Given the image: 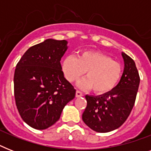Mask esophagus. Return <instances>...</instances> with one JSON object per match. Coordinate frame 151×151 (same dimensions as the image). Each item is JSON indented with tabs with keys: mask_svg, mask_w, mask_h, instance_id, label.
Here are the masks:
<instances>
[{
	"mask_svg": "<svg viewBox=\"0 0 151 151\" xmlns=\"http://www.w3.org/2000/svg\"><path fill=\"white\" fill-rule=\"evenodd\" d=\"M81 96H83L82 93H81L80 91H77V92H76V97H77V98H79V97Z\"/></svg>",
	"mask_w": 151,
	"mask_h": 151,
	"instance_id": "1",
	"label": "esophagus"
}]
</instances>
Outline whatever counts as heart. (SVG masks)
I'll return each instance as SVG.
<instances>
[{"label":"heart","mask_w":151,"mask_h":151,"mask_svg":"<svg viewBox=\"0 0 151 151\" xmlns=\"http://www.w3.org/2000/svg\"><path fill=\"white\" fill-rule=\"evenodd\" d=\"M62 70L69 81L78 80L86 71L88 78L80 81L81 88H92L97 94H106L114 89L122 74V65L100 52L83 51L76 58L66 57L62 63Z\"/></svg>","instance_id":"obj_1"}]
</instances>
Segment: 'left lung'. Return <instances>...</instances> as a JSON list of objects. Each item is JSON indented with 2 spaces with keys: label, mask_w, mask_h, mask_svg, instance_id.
Instances as JSON below:
<instances>
[{
  "label": "left lung",
  "mask_w": 151,
  "mask_h": 151,
  "mask_svg": "<svg viewBox=\"0 0 151 151\" xmlns=\"http://www.w3.org/2000/svg\"><path fill=\"white\" fill-rule=\"evenodd\" d=\"M124 71L119 83L111 92L100 96L86 95L87 106L82 120L97 132H109L124 124L130 114L139 85V76L131 57L122 53Z\"/></svg>",
  "instance_id": "8db88e82"
}]
</instances>
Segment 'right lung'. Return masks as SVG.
Instances as JSON below:
<instances>
[{
    "label": "right lung",
    "mask_w": 151,
    "mask_h": 151,
    "mask_svg": "<svg viewBox=\"0 0 151 151\" xmlns=\"http://www.w3.org/2000/svg\"><path fill=\"white\" fill-rule=\"evenodd\" d=\"M68 41L47 39L25 52L16 65L14 92L22 120L43 130L59 119L76 90L64 77L60 63Z\"/></svg>",
    "instance_id": "1"
}]
</instances>
